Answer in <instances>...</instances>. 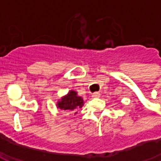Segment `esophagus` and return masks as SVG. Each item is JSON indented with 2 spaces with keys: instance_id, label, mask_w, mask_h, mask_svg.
<instances>
[{
  "instance_id": "esophagus-1",
  "label": "esophagus",
  "mask_w": 161,
  "mask_h": 161,
  "mask_svg": "<svg viewBox=\"0 0 161 161\" xmlns=\"http://www.w3.org/2000/svg\"><path fill=\"white\" fill-rule=\"evenodd\" d=\"M100 96H101V94H100L99 92H95V93L92 94V97L98 98V97H100Z\"/></svg>"
}]
</instances>
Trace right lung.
Listing matches in <instances>:
<instances>
[{"mask_svg": "<svg viewBox=\"0 0 161 161\" xmlns=\"http://www.w3.org/2000/svg\"><path fill=\"white\" fill-rule=\"evenodd\" d=\"M84 104V99L82 97L78 96L77 91L71 90L66 95L58 99L57 103V108L64 110L71 115H77V110L82 108Z\"/></svg>", "mask_w": 161, "mask_h": 161, "instance_id": "obj_1", "label": "right lung"}]
</instances>
